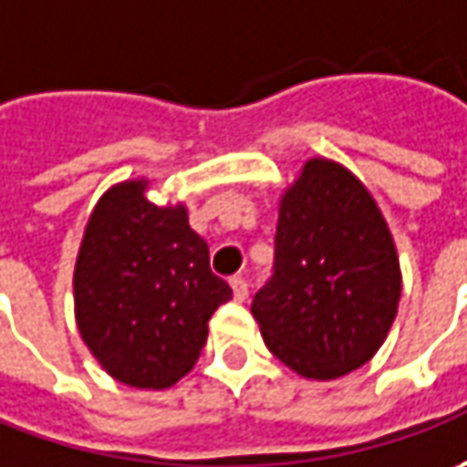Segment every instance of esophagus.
<instances>
[{
	"label": "esophagus",
	"mask_w": 467,
	"mask_h": 467,
	"mask_svg": "<svg viewBox=\"0 0 467 467\" xmlns=\"http://www.w3.org/2000/svg\"><path fill=\"white\" fill-rule=\"evenodd\" d=\"M230 286H233V295L237 302H243V299L248 297V282H245L243 276H233V279H230Z\"/></svg>",
	"instance_id": "1"
}]
</instances>
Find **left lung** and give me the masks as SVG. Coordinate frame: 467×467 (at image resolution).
<instances>
[{"label": "left lung", "mask_w": 467, "mask_h": 467, "mask_svg": "<svg viewBox=\"0 0 467 467\" xmlns=\"http://www.w3.org/2000/svg\"><path fill=\"white\" fill-rule=\"evenodd\" d=\"M400 265L362 181L323 157L305 162L279 203L274 274L250 313L268 351L310 379L369 362L393 326Z\"/></svg>", "instance_id": "1"}]
</instances>
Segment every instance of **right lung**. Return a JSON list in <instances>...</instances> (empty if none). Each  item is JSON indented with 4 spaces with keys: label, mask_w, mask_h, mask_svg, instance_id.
I'll return each mask as SVG.
<instances>
[{
    "label": "right lung",
    "mask_w": 467,
    "mask_h": 467,
    "mask_svg": "<svg viewBox=\"0 0 467 467\" xmlns=\"http://www.w3.org/2000/svg\"><path fill=\"white\" fill-rule=\"evenodd\" d=\"M144 191L147 181H126L100 196L74 265V313L110 378L157 390L196 364L233 289L212 274L183 203L154 206Z\"/></svg>",
    "instance_id": "obj_1"
}]
</instances>
